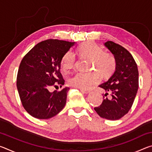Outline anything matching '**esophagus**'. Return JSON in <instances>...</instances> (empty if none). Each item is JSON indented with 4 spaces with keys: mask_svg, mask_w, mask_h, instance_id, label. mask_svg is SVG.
<instances>
[{
    "mask_svg": "<svg viewBox=\"0 0 152 152\" xmlns=\"http://www.w3.org/2000/svg\"><path fill=\"white\" fill-rule=\"evenodd\" d=\"M80 91L82 92H83V93H85V94H88L90 92V91L88 90H84V89H80Z\"/></svg>",
    "mask_w": 152,
    "mask_h": 152,
    "instance_id": "obj_1",
    "label": "esophagus"
}]
</instances>
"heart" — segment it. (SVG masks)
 Instances as JSON below:
<instances>
[{
    "label": "heart",
    "mask_w": 152,
    "mask_h": 152,
    "mask_svg": "<svg viewBox=\"0 0 152 152\" xmlns=\"http://www.w3.org/2000/svg\"><path fill=\"white\" fill-rule=\"evenodd\" d=\"M82 58L91 61L90 70H96L88 72H78L69 79L71 86L80 89H89L99 82L100 74L107 77L111 74L115 68L116 61L115 58L108 53H104L102 49L92 42H86L82 44L78 49ZM76 58L72 51H68L61 59V64L64 70H69L74 68Z\"/></svg>",
    "instance_id": "obj_1"
}]
</instances>
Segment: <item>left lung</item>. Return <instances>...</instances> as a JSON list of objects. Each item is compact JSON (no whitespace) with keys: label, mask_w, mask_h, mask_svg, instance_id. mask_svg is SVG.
I'll return each mask as SVG.
<instances>
[{"label":"left lung","mask_w":152,"mask_h":152,"mask_svg":"<svg viewBox=\"0 0 152 152\" xmlns=\"http://www.w3.org/2000/svg\"><path fill=\"white\" fill-rule=\"evenodd\" d=\"M114 56L115 70L107 82L99 85L106 93L104 99L94 110L102 118L117 120L127 114L132 107L139 87L137 66L132 55L122 47L111 41L104 43ZM111 94V99L105 97Z\"/></svg>","instance_id":"8db88e82"}]
</instances>
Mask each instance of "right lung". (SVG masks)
<instances>
[{"mask_svg":"<svg viewBox=\"0 0 152 152\" xmlns=\"http://www.w3.org/2000/svg\"><path fill=\"white\" fill-rule=\"evenodd\" d=\"M75 42L47 39L37 43L23 58L17 77L20 101L33 117L48 119L56 116L66 103L68 87L49 91L50 86L64 84L60 73L61 59Z\"/></svg>","mask_w":152,"mask_h":152,"instance_id":"obj_1","label":"right lung"}]
</instances>
